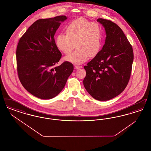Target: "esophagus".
Returning a JSON list of instances; mask_svg holds the SVG:
<instances>
[{"label":"esophagus","instance_id":"1","mask_svg":"<svg viewBox=\"0 0 151 151\" xmlns=\"http://www.w3.org/2000/svg\"><path fill=\"white\" fill-rule=\"evenodd\" d=\"M75 68H76V69H79V68H82V66L81 65H75Z\"/></svg>","mask_w":151,"mask_h":151}]
</instances>
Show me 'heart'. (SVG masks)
Listing matches in <instances>:
<instances>
[{"label": "heart", "instance_id": "heart-1", "mask_svg": "<svg viewBox=\"0 0 151 151\" xmlns=\"http://www.w3.org/2000/svg\"><path fill=\"white\" fill-rule=\"evenodd\" d=\"M66 35L57 37L55 43L58 49L69 54L76 46V49L65 58V60L74 64L85 62L88 58L97 55L102 47V29L97 23L80 17L65 27Z\"/></svg>", "mask_w": 151, "mask_h": 151}]
</instances>
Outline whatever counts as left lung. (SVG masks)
<instances>
[{
	"mask_svg": "<svg viewBox=\"0 0 151 151\" xmlns=\"http://www.w3.org/2000/svg\"><path fill=\"white\" fill-rule=\"evenodd\" d=\"M106 37L102 50L84 66L86 91L97 100L108 101L121 93L129 81L134 60L131 45L114 22L98 19Z\"/></svg>",
	"mask_w": 151,
	"mask_h": 151,
	"instance_id": "1",
	"label": "left lung"
}]
</instances>
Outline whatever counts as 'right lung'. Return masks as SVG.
Masks as SVG:
<instances>
[{
    "instance_id": "add662e5",
    "label": "right lung",
    "mask_w": 151,
    "mask_h": 151,
    "mask_svg": "<svg viewBox=\"0 0 151 151\" xmlns=\"http://www.w3.org/2000/svg\"><path fill=\"white\" fill-rule=\"evenodd\" d=\"M66 16H58L35 22L20 38L16 49L17 71L22 86L37 97L54 98L65 87L73 70L65 61L55 67L62 57L54 35Z\"/></svg>"
}]
</instances>
